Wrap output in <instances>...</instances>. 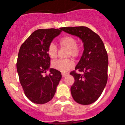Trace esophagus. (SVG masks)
Instances as JSON below:
<instances>
[{"label":"esophagus","instance_id":"esophagus-1","mask_svg":"<svg viewBox=\"0 0 125 125\" xmlns=\"http://www.w3.org/2000/svg\"><path fill=\"white\" fill-rule=\"evenodd\" d=\"M62 75L63 77H66V76H68V73H62Z\"/></svg>","mask_w":125,"mask_h":125}]
</instances>
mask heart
Listing matches in <instances>:
<instances>
[{
  "instance_id": "obj_1",
  "label": "heart",
  "mask_w": 125,
  "mask_h": 125,
  "mask_svg": "<svg viewBox=\"0 0 125 125\" xmlns=\"http://www.w3.org/2000/svg\"><path fill=\"white\" fill-rule=\"evenodd\" d=\"M60 46L68 49V57H73L76 58L79 56L80 54V48L77 45V40L71 36H65L59 41ZM48 54L51 59H55L57 55V48L55 44L51 43L48 48ZM52 66L55 70H59L61 72H67L68 71L73 68L74 63L71 59H58L55 60L52 63Z\"/></svg>"
}]
</instances>
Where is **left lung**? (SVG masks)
Returning <instances> with one entry per match:
<instances>
[{
	"instance_id": "8db88e82",
	"label": "left lung",
	"mask_w": 125,
	"mask_h": 125,
	"mask_svg": "<svg viewBox=\"0 0 125 125\" xmlns=\"http://www.w3.org/2000/svg\"><path fill=\"white\" fill-rule=\"evenodd\" d=\"M66 33L79 37L83 43V54L75 70L70 73L74 78L71 87L74 100L88 105L101 96L107 81L108 56L102 40L98 35L87 27H62Z\"/></svg>"
}]
</instances>
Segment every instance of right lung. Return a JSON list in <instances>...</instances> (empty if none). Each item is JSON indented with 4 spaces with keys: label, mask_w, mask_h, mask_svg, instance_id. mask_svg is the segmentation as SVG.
<instances>
[{
    "label": "right lung",
    "mask_w": 125,
    "mask_h": 125,
    "mask_svg": "<svg viewBox=\"0 0 125 125\" xmlns=\"http://www.w3.org/2000/svg\"><path fill=\"white\" fill-rule=\"evenodd\" d=\"M61 29H38L21 46L16 68L25 96L32 102L43 104L52 100L62 78L61 73L50 68L48 48ZM48 70L49 75L44 76Z\"/></svg>",
    "instance_id": "1"
}]
</instances>
